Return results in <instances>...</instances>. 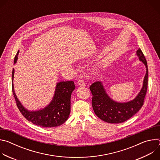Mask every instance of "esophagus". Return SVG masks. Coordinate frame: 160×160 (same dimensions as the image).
Instances as JSON below:
<instances>
[{"label": "esophagus", "mask_w": 160, "mask_h": 160, "mask_svg": "<svg viewBox=\"0 0 160 160\" xmlns=\"http://www.w3.org/2000/svg\"><path fill=\"white\" fill-rule=\"evenodd\" d=\"M77 83H78V84L79 85H80V86H84V85H85V82H84V81L82 80H78Z\"/></svg>", "instance_id": "1"}]
</instances>
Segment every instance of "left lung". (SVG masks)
<instances>
[{"instance_id": "left-lung-1", "label": "left lung", "mask_w": 160, "mask_h": 160, "mask_svg": "<svg viewBox=\"0 0 160 160\" xmlns=\"http://www.w3.org/2000/svg\"><path fill=\"white\" fill-rule=\"evenodd\" d=\"M137 55L139 56L140 61L145 64L146 73L141 92L133 100L123 103L112 101L106 93L101 82H96L89 87L92 95V105L94 111L100 119L106 122L110 123L124 122L138 112L144 104L148 88V64L144 55L140 48L137 51Z\"/></svg>"}]
</instances>
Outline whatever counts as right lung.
<instances>
[{
  "label": "right lung",
  "mask_w": 160,
  "mask_h": 160,
  "mask_svg": "<svg viewBox=\"0 0 160 160\" xmlns=\"http://www.w3.org/2000/svg\"><path fill=\"white\" fill-rule=\"evenodd\" d=\"M18 51L14 58V63L18 59ZM14 69L12 73V90L16 105L19 111L28 121L33 124L45 127H56L63 124L70 114L71 95L75 86L73 81L61 82L58 83L53 99L51 102L43 109L37 111H29L21 105L18 99L14 90L13 78Z\"/></svg>",
  "instance_id": "obj_1"
}]
</instances>
